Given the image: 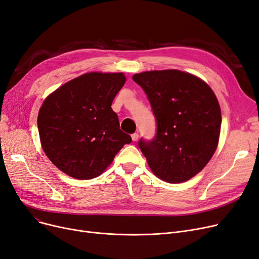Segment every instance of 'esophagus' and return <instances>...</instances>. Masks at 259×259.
<instances>
[{
	"label": "esophagus",
	"instance_id": "obj_1",
	"mask_svg": "<svg viewBox=\"0 0 259 259\" xmlns=\"http://www.w3.org/2000/svg\"><path fill=\"white\" fill-rule=\"evenodd\" d=\"M131 138H132L133 142H137L139 140V133H133L132 136H131Z\"/></svg>",
	"mask_w": 259,
	"mask_h": 259
}]
</instances>
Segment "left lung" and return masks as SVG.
<instances>
[{
    "instance_id": "obj_1",
    "label": "left lung",
    "mask_w": 259,
    "mask_h": 259,
    "mask_svg": "<svg viewBox=\"0 0 259 259\" xmlns=\"http://www.w3.org/2000/svg\"><path fill=\"white\" fill-rule=\"evenodd\" d=\"M147 95L156 120V134L139 147L152 172L168 183L195 177L215 153L221 127V110L209 85L178 70L133 75Z\"/></svg>"
}]
</instances>
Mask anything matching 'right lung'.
<instances>
[{
	"label": "right lung",
	"instance_id": "obj_1",
	"mask_svg": "<svg viewBox=\"0 0 259 259\" xmlns=\"http://www.w3.org/2000/svg\"><path fill=\"white\" fill-rule=\"evenodd\" d=\"M125 82L122 73H87L44 100L38 114L42 149L62 172L78 180L96 178L131 143L111 108Z\"/></svg>",
	"mask_w": 259,
	"mask_h": 259
}]
</instances>
